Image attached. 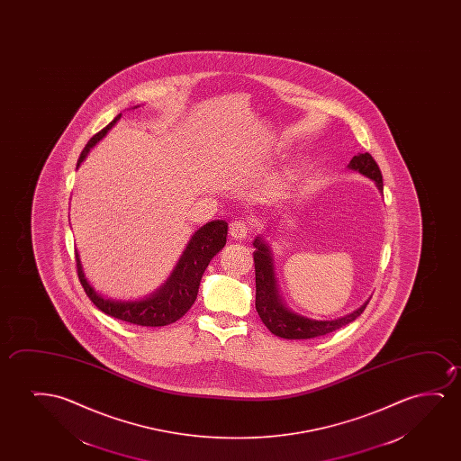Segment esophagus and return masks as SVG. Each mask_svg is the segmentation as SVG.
<instances>
[{
	"instance_id": "obj_1",
	"label": "esophagus",
	"mask_w": 461,
	"mask_h": 461,
	"mask_svg": "<svg viewBox=\"0 0 461 461\" xmlns=\"http://www.w3.org/2000/svg\"><path fill=\"white\" fill-rule=\"evenodd\" d=\"M249 233H250V228L244 221H234L230 225V234L233 240H246Z\"/></svg>"
}]
</instances>
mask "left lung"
Instances as JSON below:
<instances>
[{
	"mask_svg": "<svg viewBox=\"0 0 461 461\" xmlns=\"http://www.w3.org/2000/svg\"><path fill=\"white\" fill-rule=\"evenodd\" d=\"M348 168L359 171L362 175L370 177L376 183L378 189L383 190V175H381L376 160L372 158V154L364 152V154L354 156L348 165ZM253 247H255L253 261H255V284H257L255 307H257L261 321L265 322L266 328L269 329L272 334L282 337V339H290V340L322 337V335L330 334L337 329L353 322L366 310L368 303H364L353 313L339 318V320H332V321H316V320H310L305 316L293 313L291 310L285 307L282 299L278 296L277 282L274 276L269 246L266 244L263 238H257L253 240Z\"/></svg>",
	"mask_w": 461,
	"mask_h": 461,
	"instance_id": "obj_1",
	"label": "left lung"
}]
</instances>
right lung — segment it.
<instances>
[{
  "label": "right lung",
  "instance_id": "obj_1",
  "mask_svg": "<svg viewBox=\"0 0 461 461\" xmlns=\"http://www.w3.org/2000/svg\"><path fill=\"white\" fill-rule=\"evenodd\" d=\"M120 118L121 114H118L108 126L93 135V139L89 140L86 146L83 148L77 167L82 164L89 149L114 126V122ZM227 233L228 223L225 221H209L204 227L200 228L192 236L189 246L185 247L183 257L179 259L175 271L171 272V277L167 280V284L158 293H154L151 297L143 301L121 303V301L105 299L99 293H95V288L83 276L82 265L76 250L78 280L86 296L91 299V303L104 313L137 326H146V328L167 326L181 320L195 303L203 272L208 267L209 261L212 259L215 253L221 252L223 246L227 244Z\"/></svg>",
  "mask_w": 461,
  "mask_h": 461
}]
</instances>
